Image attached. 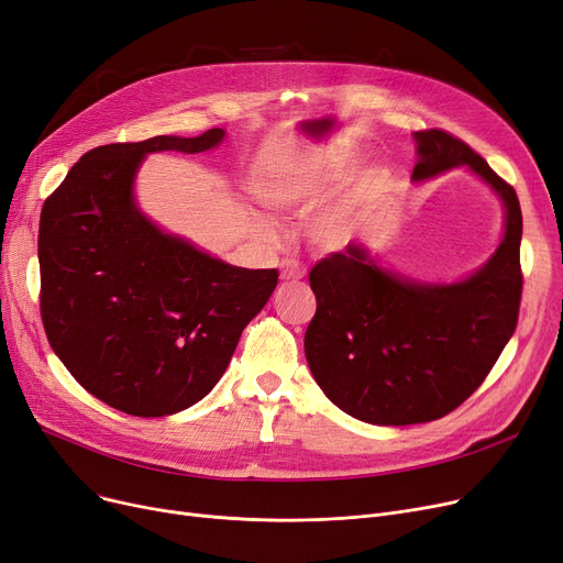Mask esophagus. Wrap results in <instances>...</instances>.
I'll use <instances>...</instances> for the list:
<instances>
[{
  "mask_svg": "<svg viewBox=\"0 0 563 563\" xmlns=\"http://www.w3.org/2000/svg\"><path fill=\"white\" fill-rule=\"evenodd\" d=\"M303 276H306V272L297 260H283V264H280V278L283 280H301Z\"/></svg>",
  "mask_w": 563,
  "mask_h": 563,
  "instance_id": "34e87169",
  "label": "esophagus"
}]
</instances>
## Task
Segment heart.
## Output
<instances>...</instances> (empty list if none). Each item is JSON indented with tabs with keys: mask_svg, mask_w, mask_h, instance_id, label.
<instances>
[{
	"mask_svg": "<svg viewBox=\"0 0 563 563\" xmlns=\"http://www.w3.org/2000/svg\"><path fill=\"white\" fill-rule=\"evenodd\" d=\"M350 156L345 152H314L291 156L268 165L255 179V198L262 207L276 213L303 216L324 205L347 177ZM358 200L354 192L342 195L335 202L322 207L308 221V236L324 251L347 246L356 230ZM257 232L268 236L272 228L257 221Z\"/></svg>",
	"mask_w": 563,
	"mask_h": 563,
	"instance_id": "1",
	"label": "heart"
}]
</instances>
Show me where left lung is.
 <instances>
[{
	"instance_id": "1",
	"label": "left lung",
	"mask_w": 563,
	"mask_h": 563,
	"mask_svg": "<svg viewBox=\"0 0 563 563\" xmlns=\"http://www.w3.org/2000/svg\"><path fill=\"white\" fill-rule=\"evenodd\" d=\"M411 181L467 167L504 205L497 251L467 278L426 283L384 268L363 243L317 262L303 347L314 382L350 417L411 426L446 417L483 384L518 324L522 211L518 195L470 144L413 133Z\"/></svg>"
}]
</instances>
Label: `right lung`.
Instances as JSON below:
<instances>
[{"label": "right lung", "mask_w": 563, "mask_h": 563, "mask_svg": "<svg viewBox=\"0 0 563 563\" xmlns=\"http://www.w3.org/2000/svg\"><path fill=\"white\" fill-rule=\"evenodd\" d=\"M223 140V129H209L96 146L43 205L45 335L82 388L131 417H169L200 402L278 285L276 268L218 260L135 202L146 154H202Z\"/></svg>", "instance_id": "obj_1"}]
</instances>
